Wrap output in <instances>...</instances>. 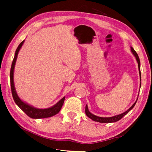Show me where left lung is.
Masks as SVG:
<instances>
[{
    "label": "left lung",
    "mask_w": 152,
    "mask_h": 152,
    "mask_svg": "<svg viewBox=\"0 0 152 152\" xmlns=\"http://www.w3.org/2000/svg\"><path fill=\"white\" fill-rule=\"evenodd\" d=\"M131 50L132 53L134 56V57H136V59L137 61V63H138V70H139V74H140V86H141V73H140V59H139V57H138V54L137 53L136 51H134V50L133 49V48L131 47ZM138 99H137V101H135V102L134 104L132 105L130 108H129L127 111H125V112L122 113L121 114H119L117 115H114V116H112V117H109V118H102V117H99V116H96L94 114H91V112L89 111L88 110V105L86 104V114L88 116V118H89L90 119H91L92 120L95 121H97V122H100V123H113V122H116L119 120H120V119L124 117L125 115H126L127 114V113L129 112L131 110H132L133 108V107L134 106L135 104H136V102L137 101Z\"/></svg>",
    "instance_id": "obj_1"
}]
</instances>
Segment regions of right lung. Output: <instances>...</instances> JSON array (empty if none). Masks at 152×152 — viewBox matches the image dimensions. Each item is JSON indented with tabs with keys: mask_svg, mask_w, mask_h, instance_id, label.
Masks as SVG:
<instances>
[{
	"mask_svg": "<svg viewBox=\"0 0 152 152\" xmlns=\"http://www.w3.org/2000/svg\"><path fill=\"white\" fill-rule=\"evenodd\" d=\"M24 41H22L19 44L18 46L17 50L15 51V56L14 60L12 61L11 69H10V85H11V90H12V96L13 99H14L15 104H17L19 108H20L23 111L25 114H26L28 117L33 119H40V118H50L51 116H53L56 115L61 110V107L64 103V101L65 97L61 99L60 101L56 103V104L51 106L50 108H46V109H39L35 107H33L29 104H28L27 103H25L22 101L20 98L19 97L17 93L15 91V86H14V67L16 60H17L19 50H20L21 46L24 43Z\"/></svg>",
	"mask_w": 152,
	"mask_h": 152,
	"instance_id": "add662e5",
	"label": "right lung"
}]
</instances>
